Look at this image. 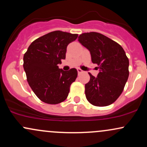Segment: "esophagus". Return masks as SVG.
I'll return each instance as SVG.
<instances>
[{
	"label": "esophagus",
	"mask_w": 147,
	"mask_h": 147,
	"mask_svg": "<svg viewBox=\"0 0 147 147\" xmlns=\"http://www.w3.org/2000/svg\"><path fill=\"white\" fill-rule=\"evenodd\" d=\"M77 72H78V74L79 75V74H81V73H82V72H83V70H81L80 68H77Z\"/></svg>",
	"instance_id": "34e87169"
}]
</instances>
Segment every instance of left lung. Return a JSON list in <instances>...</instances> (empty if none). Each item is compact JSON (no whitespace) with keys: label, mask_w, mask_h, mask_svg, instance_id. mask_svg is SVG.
I'll use <instances>...</instances> for the list:
<instances>
[{"label":"left lung","mask_w":147,"mask_h":147,"mask_svg":"<svg viewBox=\"0 0 147 147\" xmlns=\"http://www.w3.org/2000/svg\"><path fill=\"white\" fill-rule=\"evenodd\" d=\"M78 41L90 51L91 60L99 65L97 77L90 73L85 85L87 100L96 106H106L122 94L129 78V59L120 45L98 32L83 33Z\"/></svg>","instance_id":"1"}]
</instances>
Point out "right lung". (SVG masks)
<instances>
[{
  "label": "right lung",
  "mask_w": 147,
  "mask_h": 147,
  "mask_svg": "<svg viewBox=\"0 0 147 147\" xmlns=\"http://www.w3.org/2000/svg\"><path fill=\"white\" fill-rule=\"evenodd\" d=\"M78 34L54 31L30 44L23 56V68L32 90L42 102L57 104L68 97L70 86L77 77V70L63 71L58 64L65 59L67 46Z\"/></svg>",
  "instance_id": "add662e5"
}]
</instances>
